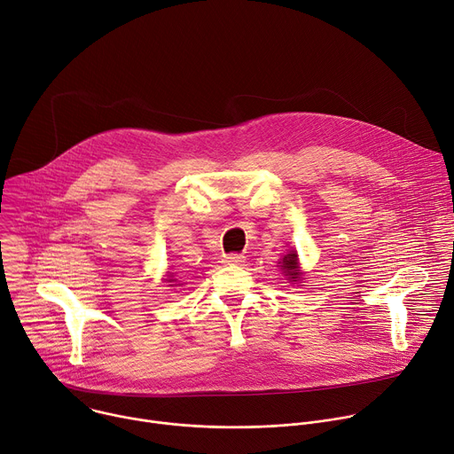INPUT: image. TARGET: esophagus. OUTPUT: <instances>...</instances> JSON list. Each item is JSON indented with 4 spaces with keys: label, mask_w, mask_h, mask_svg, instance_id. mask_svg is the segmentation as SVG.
<instances>
[{
    "label": "esophagus",
    "mask_w": 454,
    "mask_h": 454,
    "mask_svg": "<svg viewBox=\"0 0 454 454\" xmlns=\"http://www.w3.org/2000/svg\"><path fill=\"white\" fill-rule=\"evenodd\" d=\"M223 262L225 264H241V262H245V255L243 254H229V255H225Z\"/></svg>",
    "instance_id": "34e87169"
}]
</instances>
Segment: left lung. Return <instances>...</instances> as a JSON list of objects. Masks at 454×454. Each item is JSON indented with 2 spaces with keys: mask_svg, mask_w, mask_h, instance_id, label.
<instances>
[{
  "mask_svg": "<svg viewBox=\"0 0 454 454\" xmlns=\"http://www.w3.org/2000/svg\"><path fill=\"white\" fill-rule=\"evenodd\" d=\"M281 266H283L285 274H286L290 279H299V278H301V270H299V262H297V254H295V252L286 254Z\"/></svg>",
  "mask_w": 454,
  "mask_h": 454,
  "instance_id": "1",
  "label": "left lung"
}]
</instances>
